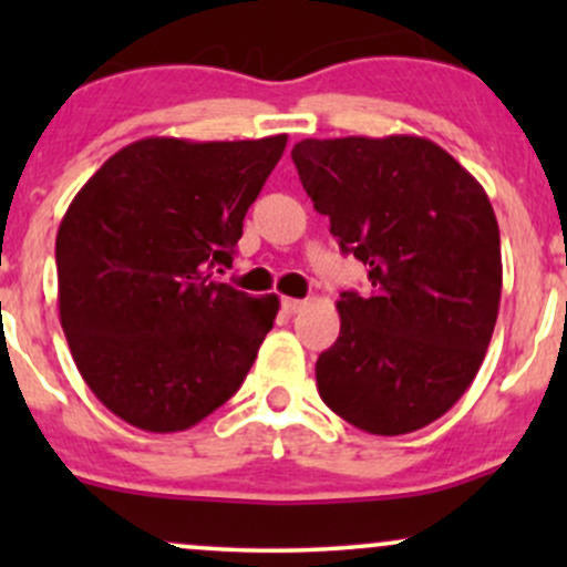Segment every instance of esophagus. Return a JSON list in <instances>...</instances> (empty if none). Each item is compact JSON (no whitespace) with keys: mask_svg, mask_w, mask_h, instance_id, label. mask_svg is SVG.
Segmentation results:
<instances>
[{"mask_svg":"<svg viewBox=\"0 0 567 567\" xmlns=\"http://www.w3.org/2000/svg\"><path fill=\"white\" fill-rule=\"evenodd\" d=\"M306 306V301H301V298H282V309L288 311V315H298Z\"/></svg>","mask_w":567,"mask_h":567,"instance_id":"34e87169","label":"esophagus"}]
</instances>
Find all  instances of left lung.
I'll return each instance as SVG.
<instances>
[{
    "label": "left lung",
    "instance_id": "1",
    "mask_svg": "<svg viewBox=\"0 0 567 567\" xmlns=\"http://www.w3.org/2000/svg\"><path fill=\"white\" fill-rule=\"evenodd\" d=\"M315 210L370 290H343L341 333L317 360V389L362 432L432 424L470 389L501 301V237L485 188L419 135L306 138L292 146Z\"/></svg>",
    "mask_w": 567,
    "mask_h": 567
}]
</instances>
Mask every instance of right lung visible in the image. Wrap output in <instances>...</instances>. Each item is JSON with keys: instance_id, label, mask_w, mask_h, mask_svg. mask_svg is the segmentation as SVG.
<instances>
[{"instance_id": "add662e5", "label": "right lung", "mask_w": 567, "mask_h": 567, "mask_svg": "<svg viewBox=\"0 0 567 567\" xmlns=\"http://www.w3.org/2000/svg\"><path fill=\"white\" fill-rule=\"evenodd\" d=\"M285 143L135 141L69 205L55 239L63 333L90 392L127 424L184 432L243 386L279 298L213 269L231 264Z\"/></svg>"}]
</instances>
